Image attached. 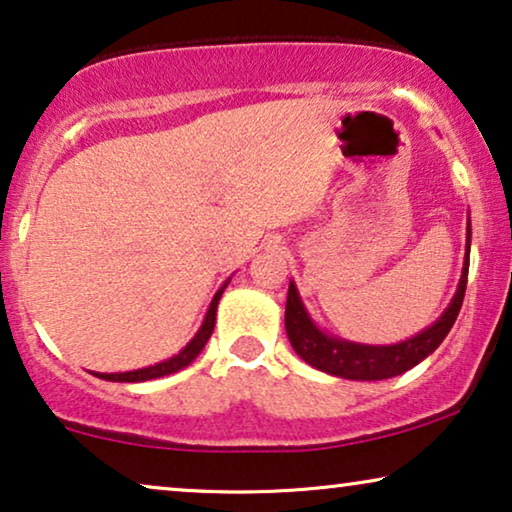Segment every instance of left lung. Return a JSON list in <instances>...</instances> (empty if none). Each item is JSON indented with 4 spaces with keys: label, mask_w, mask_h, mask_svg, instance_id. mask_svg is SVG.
Returning a JSON list of instances; mask_svg holds the SVG:
<instances>
[{
    "label": "left lung",
    "mask_w": 512,
    "mask_h": 512,
    "mask_svg": "<svg viewBox=\"0 0 512 512\" xmlns=\"http://www.w3.org/2000/svg\"><path fill=\"white\" fill-rule=\"evenodd\" d=\"M468 256H471V219L466 223L464 268H461L459 286L454 291L450 305L445 307V312L429 328H424V331H419L408 340L396 342V345H361V342H349L321 331L312 321L303 300H300L296 284L291 282L284 314L286 335H289L291 347L312 368L335 377H345V380H387V377H396L405 373V370L415 368L419 361H424L426 356L436 352L440 342L450 333L454 321H457L468 282Z\"/></svg>",
    "instance_id": "obj_1"
}]
</instances>
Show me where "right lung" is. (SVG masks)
Listing matches in <instances>:
<instances>
[{
  "mask_svg": "<svg viewBox=\"0 0 512 512\" xmlns=\"http://www.w3.org/2000/svg\"><path fill=\"white\" fill-rule=\"evenodd\" d=\"M230 282V277L223 282V286L219 291L214 293L212 303H209V310L205 314V319H202V326L198 328V333L193 335L191 342L181 349L179 354L170 356V359L160 361V363H153V366H146V368H139V370H128V373H93L95 377H100V380H109V382H146V380H156V377H165V375H172L177 373V370L191 366V363L198 359V354L205 349L207 340L212 338V331H214V324H216V307H219V300H221V293L226 291V286Z\"/></svg>",
  "mask_w": 512,
  "mask_h": 512,
  "instance_id": "right-lung-1",
  "label": "right lung"
}]
</instances>
